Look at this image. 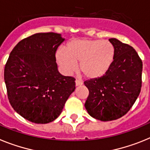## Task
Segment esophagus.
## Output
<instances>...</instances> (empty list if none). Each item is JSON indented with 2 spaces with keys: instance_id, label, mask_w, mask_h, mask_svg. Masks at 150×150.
Instances as JSON below:
<instances>
[{
  "instance_id": "34e87169",
  "label": "esophagus",
  "mask_w": 150,
  "mask_h": 150,
  "mask_svg": "<svg viewBox=\"0 0 150 150\" xmlns=\"http://www.w3.org/2000/svg\"><path fill=\"white\" fill-rule=\"evenodd\" d=\"M82 85V82L79 80L75 81V86H81Z\"/></svg>"
}]
</instances>
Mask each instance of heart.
Segmentation results:
<instances>
[{"label": "heart", "mask_w": 150, "mask_h": 150, "mask_svg": "<svg viewBox=\"0 0 150 150\" xmlns=\"http://www.w3.org/2000/svg\"><path fill=\"white\" fill-rule=\"evenodd\" d=\"M115 59V48L108 41L76 39L68 43L66 49H59L56 59L63 71L71 74L79 63V69L86 79L94 80L103 77Z\"/></svg>", "instance_id": "b5f03b06"}]
</instances>
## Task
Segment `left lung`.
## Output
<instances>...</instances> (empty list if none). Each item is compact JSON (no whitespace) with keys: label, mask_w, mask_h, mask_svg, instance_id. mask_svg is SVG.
Instances as JSON below:
<instances>
[{"label":"left lung","mask_w":150,"mask_h":150,"mask_svg":"<svg viewBox=\"0 0 150 150\" xmlns=\"http://www.w3.org/2000/svg\"><path fill=\"white\" fill-rule=\"evenodd\" d=\"M109 41L115 59L103 77L84 81L89 96L84 106L91 117L103 122L121 118L129 111L140 93L143 62L136 50L116 38Z\"/></svg>","instance_id":"1"}]
</instances>
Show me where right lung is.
<instances>
[{
	"label": "right lung",
	"mask_w": 150,
	"mask_h": 150,
	"mask_svg": "<svg viewBox=\"0 0 150 150\" xmlns=\"http://www.w3.org/2000/svg\"><path fill=\"white\" fill-rule=\"evenodd\" d=\"M60 34L36 33L19 41L10 53L4 81L10 105L29 122L47 124L58 118L75 89V79L59 73L56 51Z\"/></svg>",
	"instance_id": "right-lung-1"
}]
</instances>
